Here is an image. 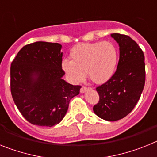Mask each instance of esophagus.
<instances>
[{
  "label": "esophagus",
  "instance_id": "1",
  "mask_svg": "<svg viewBox=\"0 0 157 157\" xmlns=\"http://www.w3.org/2000/svg\"><path fill=\"white\" fill-rule=\"evenodd\" d=\"M89 89H90V88H86V87H82L81 89V93H85L86 91H88Z\"/></svg>",
  "mask_w": 157,
  "mask_h": 157
}]
</instances>
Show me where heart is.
<instances>
[{
  "mask_svg": "<svg viewBox=\"0 0 157 157\" xmlns=\"http://www.w3.org/2000/svg\"><path fill=\"white\" fill-rule=\"evenodd\" d=\"M71 60H64L62 68L74 84L82 82L87 76L96 85H103L113 77L118 62V52L111 41L85 43L70 52Z\"/></svg>",
  "mask_w": 157,
  "mask_h": 157,
  "instance_id": "b5f03b06",
  "label": "heart"
}]
</instances>
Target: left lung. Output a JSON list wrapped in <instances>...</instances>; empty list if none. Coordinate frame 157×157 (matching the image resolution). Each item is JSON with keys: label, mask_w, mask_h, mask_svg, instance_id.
<instances>
[{"label": "left lung", "mask_w": 157, "mask_h": 157, "mask_svg": "<svg viewBox=\"0 0 157 157\" xmlns=\"http://www.w3.org/2000/svg\"><path fill=\"white\" fill-rule=\"evenodd\" d=\"M120 49V59L114 75L97 87L100 96L94 105L95 114L108 121L121 120L132 112L139 101L145 82L144 52L131 37L112 33Z\"/></svg>", "instance_id": "1"}]
</instances>
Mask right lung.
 I'll use <instances>...</instances> for the list:
<instances>
[{
    "instance_id": "right-lung-1",
    "label": "right lung",
    "mask_w": 157,
    "mask_h": 157,
    "mask_svg": "<svg viewBox=\"0 0 157 157\" xmlns=\"http://www.w3.org/2000/svg\"><path fill=\"white\" fill-rule=\"evenodd\" d=\"M62 45L37 41L24 46L11 64V93L25 118L34 125L52 127L64 117L81 87L63 79Z\"/></svg>"
}]
</instances>
